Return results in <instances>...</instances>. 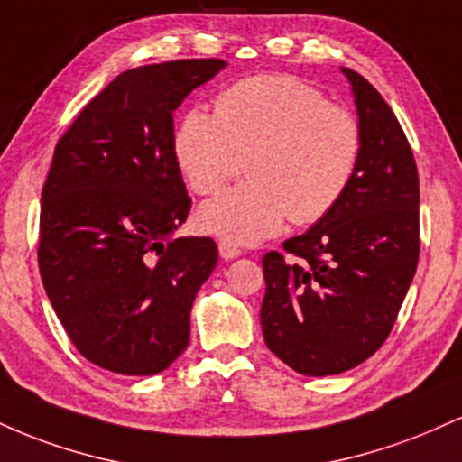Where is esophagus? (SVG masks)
<instances>
[{
	"mask_svg": "<svg viewBox=\"0 0 462 462\" xmlns=\"http://www.w3.org/2000/svg\"><path fill=\"white\" fill-rule=\"evenodd\" d=\"M219 256L224 258V261H235V258L241 256V249L227 241H219Z\"/></svg>",
	"mask_w": 462,
	"mask_h": 462,
	"instance_id": "obj_1",
	"label": "esophagus"
}]
</instances>
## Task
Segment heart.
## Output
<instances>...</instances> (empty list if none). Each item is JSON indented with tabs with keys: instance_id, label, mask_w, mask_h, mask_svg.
<instances>
[{
	"instance_id": "heart-1",
	"label": "heart",
	"mask_w": 462,
	"mask_h": 462,
	"mask_svg": "<svg viewBox=\"0 0 462 462\" xmlns=\"http://www.w3.org/2000/svg\"><path fill=\"white\" fill-rule=\"evenodd\" d=\"M189 187L213 195L247 169V182L206 201L198 221L232 245H256L291 217L315 224L343 199L363 152L349 110L293 76L241 79L215 99V115L193 108L173 134Z\"/></svg>"
}]
</instances>
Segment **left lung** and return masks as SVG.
<instances>
[{"instance_id":"1","label":"left lung","mask_w":462,"mask_h":462,"mask_svg":"<svg viewBox=\"0 0 462 462\" xmlns=\"http://www.w3.org/2000/svg\"><path fill=\"white\" fill-rule=\"evenodd\" d=\"M356 104L363 152L347 193L286 254L263 258V337L301 375L343 374L389 337L419 258V176L383 95L341 67Z\"/></svg>"}]
</instances>
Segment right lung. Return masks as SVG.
I'll return each instance as SVG.
<instances>
[{
    "label": "right lung",
    "instance_id": "add662e5",
    "mask_svg": "<svg viewBox=\"0 0 462 462\" xmlns=\"http://www.w3.org/2000/svg\"><path fill=\"white\" fill-rule=\"evenodd\" d=\"M226 67L208 58L119 73L56 145L41 198V278L78 352L113 374H161L189 346L217 245L176 236L190 198L173 110Z\"/></svg>",
    "mask_w": 462,
    "mask_h": 462
}]
</instances>
